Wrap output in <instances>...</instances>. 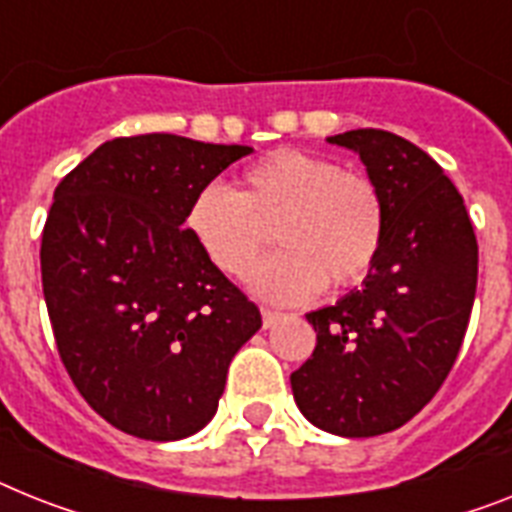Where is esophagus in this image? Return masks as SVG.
Segmentation results:
<instances>
[{"instance_id": "esophagus-1", "label": "esophagus", "mask_w": 512, "mask_h": 512, "mask_svg": "<svg viewBox=\"0 0 512 512\" xmlns=\"http://www.w3.org/2000/svg\"><path fill=\"white\" fill-rule=\"evenodd\" d=\"M282 319H285V314H280V311H269V308H264V311H261V322H264V329L274 327V324L282 322Z\"/></svg>"}]
</instances>
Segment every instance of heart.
Segmentation results:
<instances>
[{
  "label": "heart",
  "mask_w": 512,
  "mask_h": 512,
  "mask_svg": "<svg viewBox=\"0 0 512 512\" xmlns=\"http://www.w3.org/2000/svg\"><path fill=\"white\" fill-rule=\"evenodd\" d=\"M185 232L217 272L246 280L269 248H282L256 274L253 293L301 303L324 287L361 282L384 243V201L371 177L337 170L324 156L277 149L248 164L235 188L206 185L185 209Z\"/></svg>",
  "instance_id": "obj_1"
}]
</instances>
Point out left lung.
Wrapping results in <instances>:
<instances>
[{
    "instance_id": "1",
    "label": "left lung",
    "mask_w": 512,
    "mask_h": 512,
    "mask_svg": "<svg viewBox=\"0 0 512 512\" xmlns=\"http://www.w3.org/2000/svg\"><path fill=\"white\" fill-rule=\"evenodd\" d=\"M327 143L358 154L382 193L387 227L361 287L306 314L316 348L290 384L314 426L377 437L411 421L453 369L474 308L479 246L463 196L426 151L384 130Z\"/></svg>"
}]
</instances>
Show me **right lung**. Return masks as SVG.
I'll return each mask as SVG.
<instances>
[{
	"label": "right lung",
	"mask_w": 512,
	"mask_h": 512,
	"mask_svg": "<svg viewBox=\"0 0 512 512\" xmlns=\"http://www.w3.org/2000/svg\"><path fill=\"white\" fill-rule=\"evenodd\" d=\"M251 146L114 138L54 190L41 280L54 340L86 403L133 437L172 442L217 413L259 308L185 232L198 190Z\"/></svg>",
	"instance_id": "right-lung-1"
}]
</instances>
